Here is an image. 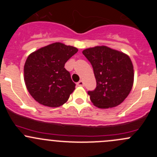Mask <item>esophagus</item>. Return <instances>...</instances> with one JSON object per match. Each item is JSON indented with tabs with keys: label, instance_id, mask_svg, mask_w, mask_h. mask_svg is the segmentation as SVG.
<instances>
[{
	"label": "esophagus",
	"instance_id": "esophagus-1",
	"mask_svg": "<svg viewBox=\"0 0 157 157\" xmlns=\"http://www.w3.org/2000/svg\"><path fill=\"white\" fill-rule=\"evenodd\" d=\"M77 84V86H84V83H83V80H80V81H79Z\"/></svg>",
	"mask_w": 157,
	"mask_h": 157
}]
</instances>
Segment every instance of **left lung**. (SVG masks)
I'll return each mask as SVG.
<instances>
[{
  "label": "left lung",
  "mask_w": 157,
  "mask_h": 157,
  "mask_svg": "<svg viewBox=\"0 0 157 157\" xmlns=\"http://www.w3.org/2000/svg\"><path fill=\"white\" fill-rule=\"evenodd\" d=\"M83 54L91 64L96 77V89L88 91L93 105L108 109L121 104L134 82V67L129 57L106 46L85 49Z\"/></svg>",
  "instance_id": "1"
}]
</instances>
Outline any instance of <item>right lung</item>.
<instances>
[{
    "mask_svg": "<svg viewBox=\"0 0 157 157\" xmlns=\"http://www.w3.org/2000/svg\"><path fill=\"white\" fill-rule=\"evenodd\" d=\"M77 52L75 47L55 42L29 55L24 80L35 100L48 107H59L67 102L76 84L64 64Z\"/></svg>",
    "mask_w": 157,
    "mask_h": 157,
    "instance_id": "1",
    "label": "right lung"
}]
</instances>
